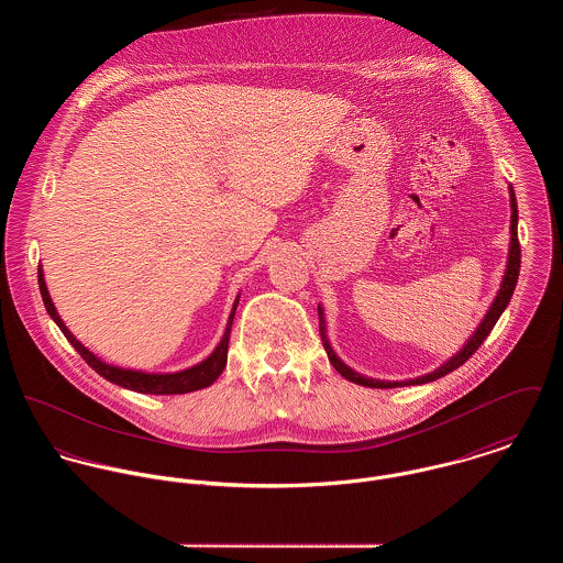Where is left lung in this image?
Returning a JSON list of instances; mask_svg holds the SVG:
<instances>
[{
    "label": "left lung",
    "instance_id": "1",
    "mask_svg": "<svg viewBox=\"0 0 563 563\" xmlns=\"http://www.w3.org/2000/svg\"><path fill=\"white\" fill-rule=\"evenodd\" d=\"M509 197H511V225H509V232H511V241H509V257H507V268H505V275H503V284H500V290L494 299V303L489 306L487 314L483 317L482 324L477 327V331L471 335V340L464 344V349L460 353H455L451 360H446L440 368H435L433 373L429 375H422V377H416V379H409V382H382V379H371V377H364L360 373H355L353 368H349L331 349L329 340H327V333H324V314H322V308L319 306V317H321V338L322 344H324V351L329 355V362L333 364V368L349 382L353 384H360V386H366V388H401V386H420V384H429V382H435L449 373H453L455 368H460L479 346L483 344V340L489 335V331L494 329L496 321L500 319V314L505 312V308L509 306L511 301V295H514V288L518 284V273H520V242H518V206H516V195L514 190L509 188Z\"/></svg>",
    "mask_w": 563,
    "mask_h": 563
}]
</instances>
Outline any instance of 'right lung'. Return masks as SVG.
<instances>
[{"instance_id":"obj_1","label":"right lung","mask_w":563,"mask_h":563,"mask_svg":"<svg viewBox=\"0 0 563 563\" xmlns=\"http://www.w3.org/2000/svg\"><path fill=\"white\" fill-rule=\"evenodd\" d=\"M38 288H41V297H43L47 314L60 327V331L74 344V349L80 353L84 362L95 373H99L103 379H108V382H112V384H117L121 388H128V390H134V393H141V395H186V393H195V390L212 386L219 379V375L225 371L228 346H230V331H232V322H234V314H236L241 297H236L232 314H230V321H228V327H225V333H223L219 346L210 353V357H206L201 364L190 366V368L179 371V373H141V371L119 368V366L101 362L92 351H88L81 344L80 340H76V335L67 329V324L58 317V312H56V308L52 303V297L47 292V284H45L41 266H38Z\"/></svg>"}]
</instances>
